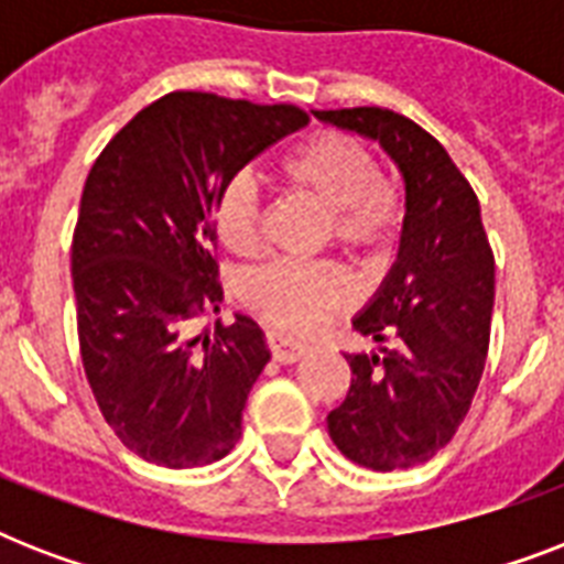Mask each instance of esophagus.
Wrapping results in <instances>:
<instances>
[{"instance_id": "34e87169", "label": "esophagus", "mask_w": 564, "mask_h": 564, "mask_svg": "<svg viewBox=\"0 0 564 564\" xmlns=\"http://www.w3.org/2000/svg\"><path fill=\"white\" fill-rule=\"evenodd\" d=\"M265 343L272 348V357L278 362H299L304 354H307V345L299 343V339H292V336H283V334H269L265 336Z\"/></svg>"}]
</instances>
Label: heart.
I'll use <instances>...</instances> for the list:
<instances>
[{
  "label": "heart",
  "mask_w": 564,
  "mask_h": 564,
  "mask_svg": "<svg viewBox=\"0 0 564 564\" xmlns=\"http://www.w3.org/2000/svg\"><path fill=\"white\" fill-rule=\"evenodd\" d=\"M283 178L330 216V234L348 251L383 246L398 221V198L366 145L345 134L310 137L283 161ZM216 237L239 257L260 246V198L248 178H234L216 198ZM239 299L265 325L286 334H313L351 299V283L334 263H269L239 286Z\"/></svg>",
  "instance_id": "obj_1"
}]
</instances>
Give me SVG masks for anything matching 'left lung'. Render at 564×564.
I'll return each mask as SVG.
<instances>
[{"instance_id": "left-lung-1", "label": "left lung", "mask_w": 564, "mask_h": 564, "mask_svg": "<svg viewBox=\"0 0 564 564\" xmlns=\"http://www.w3.org/2000/svg\"><path fill=\"white\" fill-rule=\"evenodd\" d=\"M313 117L380 145L403 181L398 257L351 322L377 348L345 354L351 389L327 415V433L362 468H412L454 438L486 366L495 257L480 202L442 143L412 119L383 108Z\"/></svg>"}]
</instances>
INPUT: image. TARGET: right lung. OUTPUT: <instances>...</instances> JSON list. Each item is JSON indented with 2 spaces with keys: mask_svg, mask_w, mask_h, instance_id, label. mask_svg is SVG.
<instances>
[{
  "mask_svg": "<svg viewBox=\"0 0 564 564\" xmlns=\"http://www.w3.org/2000/svg\"><path fill=\"white\" fill-rule=\"evenodd\" d=\"M307 126L292 105L170 93L93 163L73 237L78 343L101 415L128 451L166 468L228 456L265 362L251 316L189 336L219 310L216 198L242 166Z\"/></svg>",
  "mask_w": 564,
  "mask_h": 564,
  "instance_id": "add662e5",
  "label": "right lung"
}]
</instances>
